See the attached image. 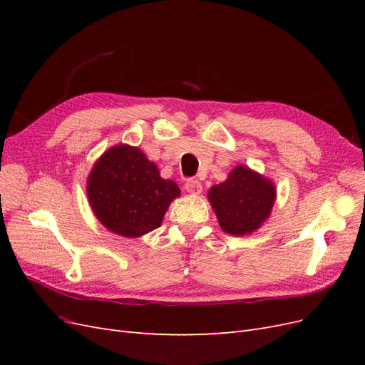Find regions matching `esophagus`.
<instances>
[{"mask_svg":"<svg viewBox=\"0 0 365 365\" xmlns=\"http://www.w3.org/2000/svg\"><path fill=\"white\" fill-rule=\"evenodd\" d=\"M185 190L190 195H200L202 192V184L197 180H189L185 182Z\"/></svg>","mask_w":365,"mask_h":365,"instance_id":"1","label":"esophagus"}]
</instances>
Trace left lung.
Returning <instances> with one entry per match:
<instances>
[{
    "mask_svg": "<svg viewBox=\"0 0 365 365\" xmlns=\"http://www.w3.org/2000/svg\"><path fill=\"white\" fill-rule=\"evenodd\" d=\"M275 197V184L245 164L236 165L224 182L213 185L207 193L219 227L231 236L257 231L271 216Z\"/></svg>",
    "mask_w": 365,
    "mask_h": 365,
    "instance_id": "obj_1",
    "label": "left lung"
}]
</instances>
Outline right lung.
<instances>
[{
  "label": "right lung",
  "instance_id": "1",
  "mask_svg": "<svg viewBox=\"0 0 365 365\" xmlns=\"http://www.w3.org/2000/svg\"><path fill=\"white\" fill-rule=\"evenodd\" d=\"M180 195L178 184L161 178L145 152L123 143L105 150L86 180L88 202L98 222L129 239L158 228Z\"/></svg>",
  "mask_w": 365,
  "mask_h": 365
}]
</instances>
